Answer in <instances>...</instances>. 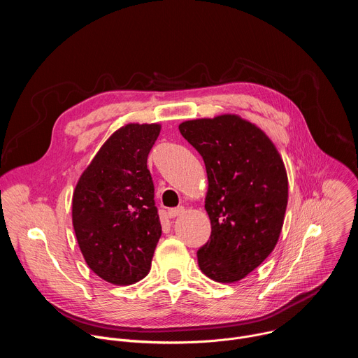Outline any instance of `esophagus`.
Returning a JSON list of instances; mask_svg holds the SVG:
<instances>
[{
    "label": "esophagus",
    "instance_id": "34e87169",
    "mask_svg": "<svg viewBox=\"0 0 358 358\" xmlns=\"http://www.w3.org/2000/svg\"><path fill=\"white\" fill-rule=\"evenodd\" d=\"M184 207H178V208H171V210H169V217L170 218H177L178 215H181V214H184Z\"/></svg>",
    "mask_w": 358,
    "mask_h": 358
}]
</instances>
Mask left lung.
<instances>
[{"mask_svg": "<svg viewBox=\"0 0 358 358\" xmlns=\"http://www.w3.org/2000/svg\"><path fill=\"white\" fill-rule=\"evenodd\" d=\"M178 129L208 177L211 236L196 252L199 269L220 283L238 282L279 241L289 196L285 163L266 133L238 115L187 120Z\"/></svg>", "mask_w": 358, "mask_h": 358, "instance_id": "1", "label": "left lung"}]
</instances>
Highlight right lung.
Returning a JSON list of instances; mask_svg holds the SVG:
<instances>
[{
	"mask_svg": "<svg viewBox=\"0 0 358 358\" xmlns=\"http://www.w3.org/2000/svg\"><path fill=\"white\" fill-rule=\"evenodd\" d=\"M159 123H127L99 148L78 180L72 224L87 266L103 280L127 286L147 276L162 224L148 152Z\"/></svg>",
	"mask_w": 358,
	"mask_h": 358,
	"instance_id": "right-lung-1",
	"label": "right lung"
}]
</instances>
